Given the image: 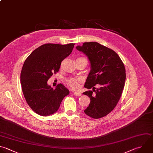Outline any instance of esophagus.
<instances>
[{
    "mask_svg": "<svg viewBox=\"0 0 153 153\" xmlns=\"http://www.w3.org/2000/svg\"><path fill=\"white\" fill-rule=\"evenodd\" d=\"M74 94L75 96H80L81 95V93L76 91V92H74Z\"/></svg>",
    "mask_w": 153,
    "mask_h": 153,
    "instance_id": "obj_1",
    "label": "esophagus"
}]
</instances>
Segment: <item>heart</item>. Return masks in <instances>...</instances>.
I'll list each match as a JSON object with an SVG mask.
<instances>
[{
	"mask_svg": "<svg viewBox=\"0 0 153 153\" xmlns=\"http://www.w3.org/2000/svg\"><path fill=\"white\" fill-rule=\"evenodd\" d=\"M79 81H80V79H76V78H71L69 79L68 84L69 85L74 89H77L79 88Z\"/></svg>",
	"mask_w": 153,
	"mask_h": 153,
	"instance_id": "heart-1",
	"label": "heart"
}]
</instances>
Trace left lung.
<instances>
[{
  "label": "left lung",
  "mask_w": 153,
  "mask_h": 153,
  "mask_svg": "<svg viewBox=\"0 0 153 153\" xmlns=\"http://www.w3.org/2000/svg\"><path fill=\"white\" fill-rule=\"evenodd\" d=\"M76 48L85 54L90 63L84 87L95 91L83 93L90 99L84 112L93 118H102L114 109L120 99L126 80L124 64L114 51L96 42H84ZM96 84L101 87L95 91Z\"/></svg>",
  "instance_id": "obj_1"
}]
</instances>
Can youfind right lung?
<instances>
[{
  "instance_id": "1",
  "label": "right lung",
  "mask_w": 153,
  "mask_h": 153,
  "mask_svg": "<svg viewBox=\"0 0 153 153\" xmlns=\"http://www.w3.org/2000/svg\"><path fill=\"white\" fill-rule=\"evenodd\" d=\"M74 45L44 44L25 60L20 76L22 91L27 104L38 114H53L69 94L63 84H58L53 89L47 81L53 74L59 72L61 62L72 53Z\"/></svg>"
}]
</instances>
